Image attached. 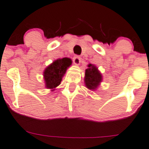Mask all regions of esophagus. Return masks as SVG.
Segmentation results:
<instances>
[{
	"label": "esophagus",
	"instance_id": "1",
	"mask_svg": "<svg viewBox=\"0 0 149 149\" xmlns=\"http://www.w3.org/2000/svg\"><path fill=\"white\" fill-rule=\"evenodd\" d=\"M73 63H74L75 65H79L81 63V58L79 56H78V55L77 56H75L74 58H73Z\"/></svg>",
	"mask_w": 149,
	"mask_h": 149
}]
</instances>
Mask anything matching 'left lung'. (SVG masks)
Masks as SVG:
<instances>
[{"label":"left lung","mask_w":149,"mask_h":149,"mask_svg":"<svg viewBox=\"0 0 149 149\" xmlns=\"http://www.w3.org/2000/svg\"><path fill=\"white\" fill-rule=\"evenodd\" d=\"M87 66L88 68L85 70L84 84L87 88L95 91L102 81V75L96 65L89 63Z\"/></svg>","instance_id":"8db88e82"}]
</instances>
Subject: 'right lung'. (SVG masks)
I'll use <instances>...</instances> for the list:
<instances>
[{
  "label": "right lung",
  "mask_w": 149,
  "mask_h": 149,
  "mask_svg": "<svg viewBox=\"0 0 149 149\" xmlns=\"http://www.w3.org/2000/svg\"><path fill=\"white\" fill-rule=\"evenodd\" d=\"M72 61L69 58H59L49 64L43 72L45 86L47 89L53 91L61 84L67 69L71 65Z\"/></svg>",
  "instance_id": "right-lung-1"
}]
</instances>
